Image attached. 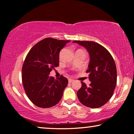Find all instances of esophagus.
Returning a JSON list of instances; mask_svg holds the SVG:
<instances>
[{
  "label": "esophagus",
  "mask_w": 134,
  "mask_h": 134,
  "mask_svg": "<svg viewBox=\"0 0 134 134\" xmlns=\"http://www.w3.org/2000/svg\"><path fill=\"white\" fill-rule=\"evenodd\" d=\"M74 81V80L73 79H69V83H71V82H72V81Z\"/></svg>",
  "instance_id": "34e87169"
}]
</instances>
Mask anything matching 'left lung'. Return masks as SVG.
Masks as SVG:
<instances>
[{"label": "left lung", "instance_id": "obj_1", "mask_svg": "<svg viewBox=\"0 0 134 134\" xmlns=\"http://www.w3.org/2000/svg\"><path fill=\"white\" fill-rule=\"evenodd\" d=\"M87 49L90 55L89 87L81 82L77 93L79 101L87 107L98 108L105 105L112 96L116 87V64L109 52L99 44L87 41H74Z\"/></svg>", "mask_w": 134, "mask_h": 134}]
</instances>
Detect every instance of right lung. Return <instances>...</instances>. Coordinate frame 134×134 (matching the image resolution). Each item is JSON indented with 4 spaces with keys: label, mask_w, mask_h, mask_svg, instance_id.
<instances>
[{
    "label": "right lung",
    "mask_w": 134,
    "mask_h": 134,
    "mask_svg": "<svg viewBox=\"0 0 134 134\" xmlns=\"http://www.w3.org/2000/svg\"><path fill=\"white\" fill-rule=\"evenodd\" d=\"M69 40L47 38L37 43L27 54L22 69L24 88L29 99L39 108L57 105L68 85L63 76L54 79L49 72L59 65V53Z\"/></svg>",
    "instance_id": "1"
}]
</instances>
